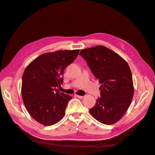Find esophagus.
<instances>
[{
	"label": "esophagus",
	"instance_id": "34e87169",
	"mask_svg": "<svg viewBox=\"0 0 155 155\" xmlns=\"http://www.w3.org/2000/svg\"><path fill=\"white\" fill-rule=\"evenodd\" d=\"M76 96H77L78 98H79V99H83V98L84 97V96H79V95H76Z\"/></svg>",
	"mask_w": 155,
	"mask_h": 155
}]
</instances>
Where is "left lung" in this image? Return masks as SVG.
Masks as SVG:
<instances>
[{
    "label": "left lung",
    "mask_w": 155,
    "mask_h": 155,
    "mask_svg": "<svg viewBox=\"0 0 155 155\" xmlns=\"http://www.w3.org/2000/svg\"><path fill=\"white\" fill-rule=\"evenodd\" d=\"M79 55L101 84V97L89 110L96 120L105 125L118 121L125 114L134 95L133 76L126 61L104 46L83 49Z\"/></svg>",
    "instance_id": "1"
}]
</instances>
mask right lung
<instances>
[{
    "mask_svg": "<svg viewBox=\"0 0 155 155\" xmlns=\"http://www.w3.org/2000/svg\"><path fill=\"white\" fill-rule=\"evenodd\" d=\"M79 50H58L39 55L28 65L22 78L23 102L30 116L39 124L58 123L72 97L59 91L64 71L78 57Z\"/></svg>",
    "mask_w": 155,
    "mask_h": 155,
    "instance_id": "obj_1",
    "label": "right lung"
}]
</instances>
